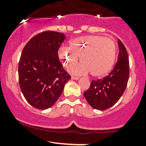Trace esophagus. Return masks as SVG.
I'll use <instances>...</instances> for the list:
<instances>
[{
    "label": "esophagus",
    "instance_id": "34e87169",
    "mask_svg": "<svg viewBox=\"0 0 146 146\" xmlns=\"http://www.w3.org/2000/svg\"><path fill=\"white\" fill-rule=\"evenodd\" d=\"M71 78L73 79V80H78V79L80 78H79V77H76V76H71Z\"/></svg>",
    "mask_w": 146,
    "mask_h": 146
}]
</instances>
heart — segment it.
I'll return each instance as SVG.
<instances>
[{"label": "heart", "instance_id": "b5f03b06", "mask_svg": "<svg viewBox=\"0 0 146 146\" xmlns=\"http://www.w3.org/2000/svg\"><path fill=\"white\" fill-rule=\"evenodd\" d=\"M117 54V46L111 38L100 35H87L73 39L69 48L61 47L58 55L63 65L67 68L79 60L81 64L71 68V73L76 75L90 72L94 77H102L111 70Z\"/></svg>", "mask_w": 146, "mask_h": 146}]
</instances>
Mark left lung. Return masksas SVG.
I'll return each instance as SVG.
<instances>
[{
    "label": "left lung",
    "instance_id": "1",
    "mask_svg": "<svg viewBox=\"0 0 146 146\" xmlns=\"http://www.w3.org/2000/svg\"><path fill=\"white\" fill-rule=\"evenodd\" d=\"M118 61L111 73L102 79L92 80L84 92V97L94 109L105 110L115 104L124 92L129 78V61L127 51L118 39Z\"/></svg>",
    "mask_w": 146,
    "mask_h": 146
}]
</instances>
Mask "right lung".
<instances>
[{
  "instance_id": "right-lung-1",
  "label": "right lung",
  "mask_w": 146,
  "mask_h": 146,
  "mask_svg": "<svg viewBox=\"0 0 146 146\" xmlns=\"http://www.w3.org/2000/svg\"><path fill=\"white\" fill-rule=\"evenodd\" d=\"M65 39V35L61 32L45 31L33 36L22 51L18 65L19 84L26 100L35 108H50L70 79L58 56Z\"/></svg>"
}]
</instances>
